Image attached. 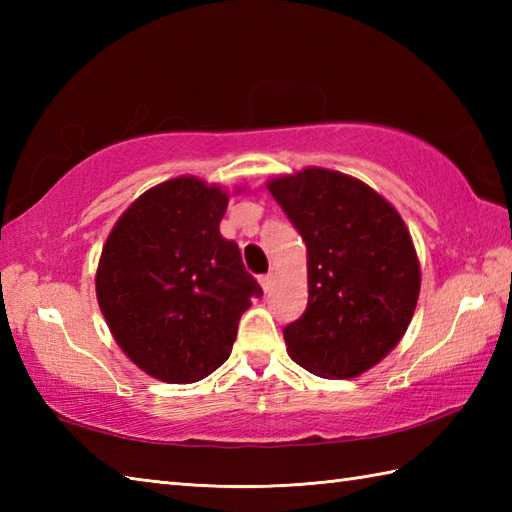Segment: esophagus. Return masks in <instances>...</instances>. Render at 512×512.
<instances>
[{"label":"esophagus","instance_id":"1","mask_svg":"<svg viewBox=\"0 0 512 512\" xmlns=\"http://www.w3.org/2000/svg\"><path fill=\"white\" fill-rule=\"evenodd\" d=\"M273 281H275V277L273 275H262V277H259V286H262V290L264 292H268L270 288H273Z\"/></svg>","mask_w":512,"mask_h":512}]
</instances>
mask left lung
I'll return each instance as SVG.
<instances>
[{
    "label": "left lung",
    "instance_id": "left-lung-1",
    "mask_svg": "<svg viewBox=\"0 0 512 512\" xmlns=\"http://www.w3.org/2000/svg\"><path fill=\"white\" fill-rule=\"evenodd\" d=\"M268 191L308 250V306L284 328L292 361L321 378H356L405 336L420 262L400 213L341 171L306 167Z\"/></svg>",
    "mask_w": 512,
    "mask_h": 512
}]
</instances>
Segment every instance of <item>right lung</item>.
Instances as JSON below:
<instances>
[{
	"instance_id": "right-lung-1",
	"label": "right lung",
	"mask_w": 512,
	"mask_h": 512,
	"mask_svg": "<svg viewBox=\"0 0 512 512\" xmlns=\"http://www.w3.org/2000/svg\"><path fill=\"white\" fill-rule=\"evenodd\" d=\"M228 198L195 176L160 182L127 206L103 244L96 299L107 328L162 383L213 374L231 356L250 299L262 295L237 244L220 233Z\"/></svg>"
}]
</instances>
